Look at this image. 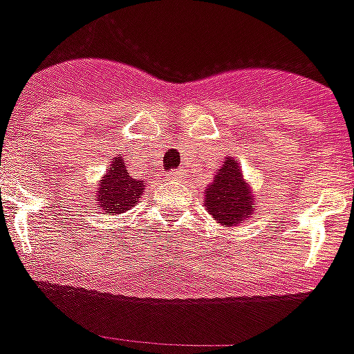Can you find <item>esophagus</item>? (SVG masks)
Returning <instances> with one entry per match:
<instances>
[{"label":"esophagus","mask_w":354,"mask_h":354,"mask_svg":"<svg viewBox=\"0 0 354 354\" xmlns=\"http://www.w3.org/2000/svg\"><path fill=\"white\" fill-rule=\"evenodd\" d=\"M183 177V171L180 169H174V171H169V179L171 180H180Z\"/></svg>","instance_id":"1"}]
</instances>
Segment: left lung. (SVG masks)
Wrapping results in <instances>:
<instances>
[{
	"label": "left lung",
	"mask_w": 354,
	"mask_h": 354,
	"mask_svg": "<svg viewBox=\"0 0 354 354\" xmlns=\"http://www.w3.org/2000/svg\"><path fill=\"white\" fill-rule=\"evenodd\" d=\"M205 194V207L224 226H236L254 213V196L249 183H245L237 160H224L223 167L216 171L215 179L209 185Z\"/></svg>",
	"instance_id": "obj_1"
}]
</instances>
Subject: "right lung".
Here are the masks:
<instances>
[{
    "instance_id": "right-lung-1",
    "label": "right lung",
    "mask_w": 354,
    "mask_h": 354,
    "mask_svg": "<svg viewBox=\"0 0 354 354\" xmlns=\"http://www.w3.org/2000/svg\"><path fill=\"white\" fill-rule=\"evenodd\" d=\"M95 192V202L105 215H120L139 202L141 194L145 192V180L133 179L124 166L122 158H113L109 171L103 175L102 183H97Z\"/></svg>"
}]
</instances>
